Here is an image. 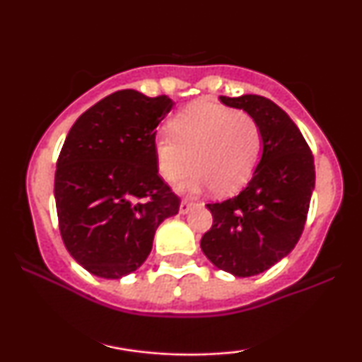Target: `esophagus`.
<instances>
[{"mask_svg": "<svg viewBox=\"0 0 362 362\" xmlns=\"http://www.w3.org/2000/svg\"><path fill=\"white\" fill-rule=\"evenodd\" d=\"M195 204L192 201H189V199H184V201L180 202V207H178V211H180V214H187L189 211H192V207Z\"/></svg>", "mask_w": 362, "mask_h": 362, "instance_id": "obj_1", "label": "esophagus"}]
</instances>
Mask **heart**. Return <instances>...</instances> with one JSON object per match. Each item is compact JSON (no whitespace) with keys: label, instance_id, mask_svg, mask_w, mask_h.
<instances>
[{"label":"heart","instance_id":"1","mask_svg":"<svg viewBox=\"0 0 362 362\" xmlns=\"http://www.w3.org/2000/svg\"><path fill=\"white\" fill-rule=\"evenodd\" d=\"M170 132L155 139V156L161 177L175 182L190 167L182 190L213 185L218 194H231L247 184L260 155L262 132L245 112L211 102H195L173 117Z\"/></svg>","mask_w":362,"mask_h":362}]
</instances>
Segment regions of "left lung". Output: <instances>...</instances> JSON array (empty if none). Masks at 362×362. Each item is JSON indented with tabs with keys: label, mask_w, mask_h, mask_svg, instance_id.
Segmentation results:
<instances>
[{
	"label": "left lung",
	"mask_w": 362,
	"mask_h": 362,
	"mask_svg": "<svg viewBox=\"0 0 362 362\" xmlns=\"http://www.w3.org/2000/svg\"><path fill=\"white\" fill-rule=\"evenodd\" d=\"M219 100L257 120L262 156L242 192L206 206L213 226L202 236L201 248L221 271L250 277L296 247L315 189L313 155L296 124L269 98L242 95Z\"/></svg>",
	"instance_id": "left-lung-1"
}]
</instances>
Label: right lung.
Instances as JSON below:
<instances>
[{"instance_id": "1", "label": "right lung", "mask_w": 362, "mask_h": 362, "mask_svg": "<svg viewBox=\"0 0 362 362\" xmlns=\"http://www.w3.org/2000/svg\"><path fill=\"white\" fill-rule=\"evenodd\" d=\"M173 102L119 90L83 112L57 158L62 242L83 269L120 279L148 259L156 228L180 199L158 175L156 127Z\"/></svg>"}]
</instances>
